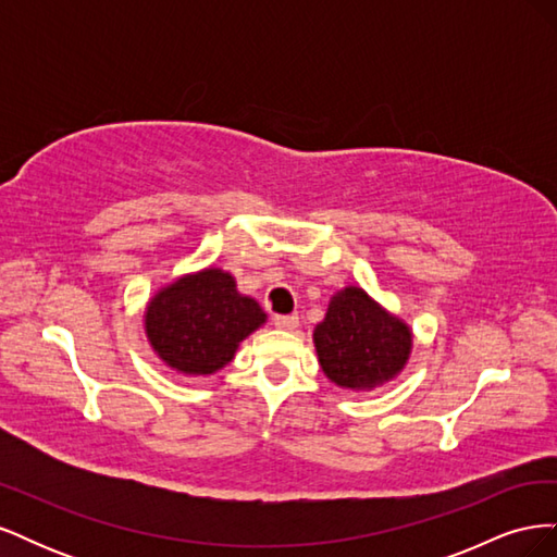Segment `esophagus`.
Instances as JSON below:
<instances>
[{
  "label": "esophagus",
  "instance_id": "esophagus-1",
  "mask_svg": "<svg viewBox=\"0 0 557 557\" xmlns=\"http://www.w3.org/2000/svg\"><path fill=\"white\" fill-rule=\"evenodd\" d=\"M272 323L278 327V330H295L299 325V318L295 313H288V315H274Z\"/></svg>",
  "mask_w": 557,
  "mask_h": 557
}]
</instances>
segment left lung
I'll use <instances>...</instances> for the list:
<instances>
[{
	"mask_svg": "<svg viewBox=\"0 0 557 557\" xmlns=\"http://www.w3.org/2000/svg\"><path fill=\"white\" fill-rule=\"evenodd\" d=\"M318 362L325 376L346 391L367 393L393 381L407 364L413 334L358 285L330 299L323 323L313 330Z\"/></svg>",
	"mask_w": 557,
	"mask_h": 557,
	"instance_id": "obj_1",
	"label": "left lung"
}]
</instances>
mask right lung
Returning a JSON list of instances; mask_svg holds the SVG:
<instances>
[{"mask_svg": "<svg viewBox=\"0 0 557 557\" xmlns=\"http://www.w3.org/2000/svg\"><path fill=\"white\" fill-rule=\"evenodd\" d=\"M267 323L252 297L223 269H201L150 297L144 325L158 358L185 376H209L232 362L248 334Z\"/></svg>", "mask_w": 557, "mask_h": 557, "instance_id": "obj_1", "label": "right lung"}]
</instances>
